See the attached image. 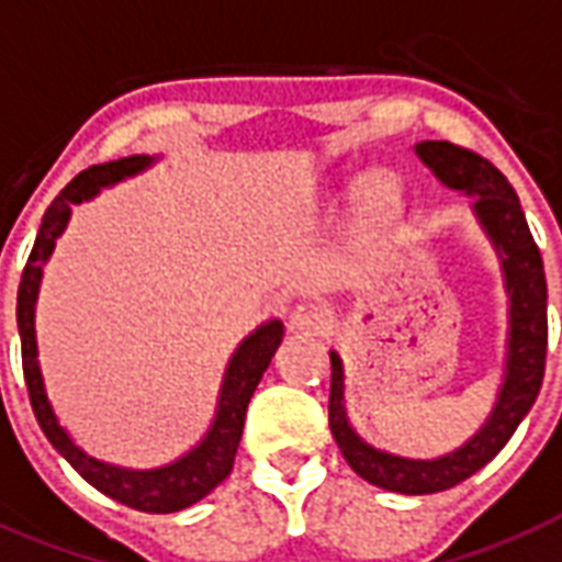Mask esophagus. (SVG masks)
<instances>
[{"label":"esophagus","instance_id":"1","mask_svg":"<svg viewBox=\"0 0 562 562\" xmlns=\"http://www.w3.org/2000/svg\"><path fill=\"white\" fill-rule=\"evenodd\" d=\"M290 328L299 330V334H313V330H319L322 328V311L311 302L295 304L293 313H290Z\"/></svg>","mask_w":562,"mask_h":562}]
</instances>
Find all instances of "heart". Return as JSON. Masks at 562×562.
I'll return each instance as SVG.
<instances>
[{"mask_svg":"<svg viewBox=\"0 0 562 562\" xmlns=\"http://www.w3.org/2000/svg\"><path fill=\"white\" fill-rule=\"evenodd\" d=\"M398 204H402L398 190H395V184H390L386 178H375V181L367 187V207L375 220H390V216L398 211Z\"/></svg>","mask_w":562,"mask_h":562,"instance_id":"heart-1","label":"heart"}]
</instances>
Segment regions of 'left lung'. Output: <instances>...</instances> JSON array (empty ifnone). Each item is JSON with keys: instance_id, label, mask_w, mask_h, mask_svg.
I'll return each instance as SVG.
<instances>
[{"instance_id": "8db88e82", "label": "left lung", "mask_w": 562, "mask_h": 562, "mask_svg": "<svg viewBox=\"0 0 562 562\" xmlns=\"http://www.w3.org/2000/svg\"><path fill=\"white\" fill-rule=\"evenodd\" d=\"M416 155L448 190H458V193L475 199L472 211L502 258L504 286L510 295V330H507L504 381L490 419L463 446L434 460L386 454L355 434L349 416H346L342 360L337 351H330L328 425L342 458L363 481L404 495L439 493V490L458 486L460 481L472 477L477 469H484L507 446L513 430L519 428V422L528 416L537 402L542 375H546L548 351L546 269H542V255L533 243L519 195L510 181L477 151L463 149L448 140L419 143Z\"/></svg>"}]
</instances>
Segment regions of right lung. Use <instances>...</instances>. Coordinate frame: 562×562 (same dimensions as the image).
I'll list each match as a JSON object with an SVG mask.
<instances>
[{
    "mask_svg": "<svg viewBox=\"0 0 562 562\" xmlns=\"http://www.w3.org/2000/svg\"><path fill=\"white\" fill-rule=\"evenodd\" d=\"M151 160L155 158H146V155L108 160V164L78 172L55 195V202L43 213L41 232H37L34 249L23 269L20 290H16V328H20V342H23V375L25 386H29V398H32V411L60 458L67 460L87 484H93L99 493L125 504V507L143 513H178L190 504L202 502L204 495L213 493L225 477L232 475L234 454L240 446L243 422H246V407L255 395V386L260 384V378L272 363V355L281 346L284 325L278 319L263 322L237 346V351L228 360L225 378H222L216 416H213V425L207 428L204 439L195 448H190L187 454L158 469L114 467V463H104V460L85 454L69 439L67 430L60 428L58 416L52 411L49 395H46V386H43V372L41 363H37V334H34V304H37V290H41L43 263L49 260L55 243L67 228L72 204L93 199L102 187L137 176L146 167H151Z\"/></svg>",
    "mask_w": 562,
    "mask_h": 562,
    "instance_id": "add662e5",
    "label": "right lung"
}]
</instances>
